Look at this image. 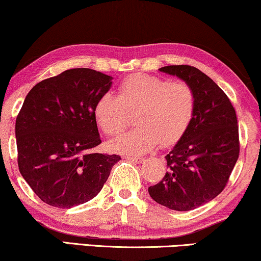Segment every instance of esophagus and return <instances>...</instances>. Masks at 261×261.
<instances>
[{
  "label": "esophagus",
  "instance_id": "obj_1",
  "mask_svg": "<svg viewBox=\"0 0 261 261\" xmlns=\"http://www.w3.org/2000/svg\"><path fill=\"white\" fill-rule=\"evenodd\" d=\"M126 161H130V162H134V163H142L144 162L145 159H143V157H131V156H125L124 157Z\"/></svg>",
  "mask_w": 261,
  "mask_h": 261
}]
</instances>
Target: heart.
<instances>
[{"mask_svg":"<svg viewBox=\"0 0 261 261\" xmlns=\"http://www.w3.org/2000/svg\"><path fill=\"white\" fill-rule=\"evenodd\" d=\"M196 99L186 83L148 74H132L119 84L118 95L104 93L93 106V118L104 134L116 136L127 124V112L135 113V130L111 142L113 151L144 155L155 146L177 142L188 129Z\"/></svg>","mask_w":261,"mask_h":261,"instance_id":"obj_1","label":"heart"}]
</instances>
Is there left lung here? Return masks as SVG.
<instances>
[{"label": "left lung", "instance_id": "obj_1", "mask_svg": "<svg viewBox=\"0 0 261 261\" xmlns=\"http://www.w3.org/2000/svg\"><path fill=\"white\" fill-rule=\"evenodd\" d=\"M160 71L188 84L196 105L188 129L166 156L168 171L163 179L148 190L164 207L192 211L222 192L236 166L240 149L236 110L226 93L200 69L171 65Z\"/></svg>", "mask_w": 261, "mask_h": 261}]
</instances>
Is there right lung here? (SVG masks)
Segmentation results:
<instances>
[{
  "label": "right lung",
  "instance_id": "obj_1",
  "mask_svg": "<svg viewBox=\"0 0 261 261\" xmlns=\"http://www.w3.org/2000/svg\"><path fill=\"white\" fill-rule=\"evenodd\" d=\"M112 76L72 68L29 91L15 123L17 164L39 199L69 209L98 195L118 155L92 152L100 144L93 106Z\"/></svg>",
  "mask_w": 261,
  "mask_h": 261
}]
</instances>
